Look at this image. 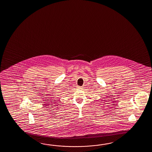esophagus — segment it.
<instances>
[{"label": "esophagus", "instance_id": "obj_1", "mask_svg": "<svg viewBox=\"0 0 152 152\" xmlns=\"http://www.w3.org/2000/svg\"><path fill=\"white\" fill-rule=\"evenodd\" d=\"M78 87V88H79V89H82V87Z\"/></svg>", "mask_w": 152, "mask_h": 152}]
</instances>
